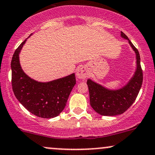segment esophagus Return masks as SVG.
<instances>
[{"mask_svg":"<svg viewBox=\"0 0 155 155\" xmlns=\"http://www.w3.org/2000/svg\"><path fill=\"white\" fill-rule=\"evenodd\" d=\"M88 76V73L85 68H79L76 71V77L79 79H85Z\"/></svg>","mask_w":155,"mask_h":155,"instance_id":"34e87169","label":"esophagus"}]
</instances>
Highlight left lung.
I'll return each instance as SVG.
<instances>
[{"mask_svg": "<svg viewBox=\"0 0 155 155\" xmlns=\"http://www.w3.org/2000/svg\"><path fill=\"white\" fill-rule=\"evenodd\" d=\"M121 37L128 41L136 54V71L128 82L120 89L110 90L90 79L87 81L90 105L97 114L102 116H116L127 111L136 99L143 82L139 52L123 32H121Z\"/></svg>", "mask_w": 155, "mask_h": 155, "instance_id": "1", "label": "left lung"}]
</instances>
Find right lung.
Instances as JSON below:
<instances>
[{
	"instance_id": "obj_1",
	"label": "right lung",
	"mask_w": 155,
	"mask_h": 155,
	"mask_svg": "<svg viewBox=\"0 0 155 155\" xmlns=\"http://www.w3.org/2000/svg\"><path fill=\"white\" fill-rule=\"evenodd\" d=\"M26 41L16 49L11 63L14 94L19 102L33 114L41 118H54L66 106L69 95L76 84L75 74L47 82L31 79L23 71L19 63V53Z\"/></svg>"
}]
</instances>
